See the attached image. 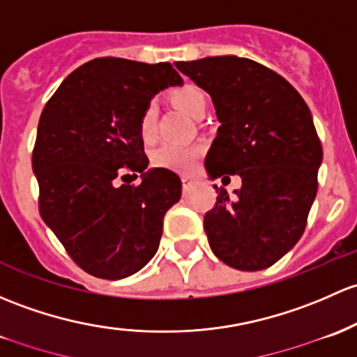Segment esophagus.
<instances>
[{"mask_svg": "<svg viewBox=\"0 0 357 357\" xmlns=\"http://www.w3.org/2000/svg\"><path fill=\"white\" fill-rule=\"evenodd\" d=\"M181 183H183V190H188L191 185H193V178L190 176H181Z\"/></svg>", "mask_w": 357, "mask_h": 357, "instance_id": "esophagus-1", "label": "esophagus"}]
</instances>
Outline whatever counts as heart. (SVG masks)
Segmentation results:
<instances>
[{"instance_id":"heart-1","label":"heart","mask_w":357,"mask_h":357,"mask_svg":"<svg viewBox=\"0 0 357 357\" xmlns=\"http://www.w3.org/2000/svg\"><path fill=\"white\" fill-rule=\"evenodd\" d=\"M172 99L181 109H185L193 118H200L207 111V96L204 90L195 87V85H183L181 89L172 93ZM155 121L157 109L155 104L150 102L142 111L138 130L144 140H152L155 137ZM204 149L200 145H176L164 144L152 152V164L159 169H167L172 172H190L197 166L198 159L202 157Z\"/></svg>"}]
</instances>
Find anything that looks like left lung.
<instances>
[{"label": "left lung", "instance_id": "1", "mask_svg": "<svg viewBox=\"0 0 357 357\" xmlns=\"http://www.w3.org/2000/svg\"><path fill=\"white\" fill-rule=\"evenodd\" d=\"M176 68L212 97L220 126L205 169L210 179L239 176L229 197L217 188L204 217L213 255L232 268L272 267L306 227L324 150L306 102L267 66L238 56L178 61Z\"/></svg>", "mask_w": 357, "mask_h": 357}]
</instances>
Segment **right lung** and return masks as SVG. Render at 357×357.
I'll list each match as a JSON object with an SVG mask.
<instances>
[{
  "label": "right lung",
  "instance_id": "obj_1",
  "mask_svg": "<svg viewBox=\"0 0 357 357\" xmlns=\"http://www.w3.org/2000/svg\"><path fill=\"white\" fill-rule=\"evenodd\" d=\"M181 84L171 63L97 58L70 73L44 106L32 152L39 212L90 275L125 279L157 253L181 179L167 169L145 171L138 121L157 92ZM138 172L142 183L130 185L126 178Z\"/></svg>",
  "mask_w": 357,
  "mask_h": 357
}]
</instances>
